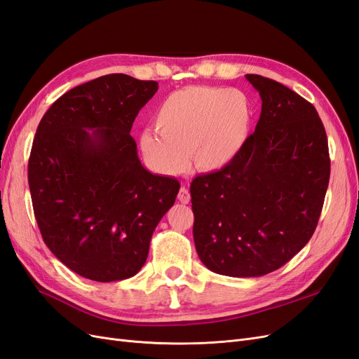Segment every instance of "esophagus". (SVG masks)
I'll list each match as a JSON object with an SVG mask.
<instances>
[{
    "label": "esophagus",
    "instance_id": "34e87169",
    "mask_svg": "<svg viewBox=\"0 0 359 359\" xmlns=\"http://www.w3.org/2000/svg\"><path fill=\"white\" fill-rule=\"evenodd\" d=\"M178 201H180L181 203H189V202H190V191H189V189H186V187H181V189H180Z\"/></svg>",
    "mask_w": 359,
    "mask_h": 359
}]
</instances>
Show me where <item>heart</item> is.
<instances>
[{
	"mask_svg": "<svg viewBox=\"0 0 359 359\" xmlns=\"http://www.w3.org/2000/svg\"><path fill=\"white\" fill-rule=\"evenodd\" d=\"M253 121L245 93L222 86H187L170 93L154 115L156 130L140 135L148 166L180 175L190 156L199 169L219 170L240 154Z\"/></svg>",
	"mask_w": 359,
	"mask_h": 359,
	"instance_id": "obj_1",
	"label": "heart"
}]
</instances>
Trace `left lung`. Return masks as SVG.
<instances>
[{"mask_svg":"<svg viewBox=\"0 0 359 359\" xmlns=\"http://www.w3.org/2000/svg\"><path fill=\"white\" fill-rule=\"evenodd\" d=\"M245 78L262 99L255 133L229 165L190 186L199 259L229 277L273 273L310 241L331 172L314 106L280 82Z\"/></svg>","mask_w":359,"mask_h":359,"instance_id":"8db88e82","label":"left lung"}]
</instances>
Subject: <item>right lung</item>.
<instances>
[{"instance_id":"obj_1","label":"right lung","mask_w":359,"mask_h":359,"mask_svg":"<svg viewBox=\"0 0 359 359\" xmlns=\"http://www.w3.org/2000/svg\"><path fill=\"white\" fill-rule=\"evenodd\" d=\"M157 90L156 81L100 76L62 94L37 127L28 184L39 229L50 252L85 278L137 274L175 203L178 180L140 165L130 136Z\"/></svg>"}]
</instances>
